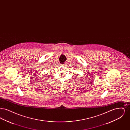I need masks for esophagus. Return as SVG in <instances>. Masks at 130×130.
<instances>
[{
	"label": "esophagus",
	"mask_w": 130,
	"mask_h": 130,
	"mask_svg": "<svg viewBox=\"0 0 130 130\" xmlns=\"http://www.w3.org/2000/svg\"><path fill=\"white\" fill-rule=\"evenodd\" d=\"M62 66H66V64H62Z\"/></svg>",
	"instance_id": "1"
}]
</instances>
